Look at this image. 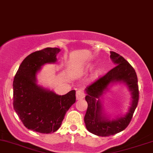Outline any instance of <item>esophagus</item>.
I'll list each match as a JSON object with an SVG mask.
<instances>
[{"mask_svg":"<svg viewBox=\"0 0 153 153\" xmlns=\"http://www.w3.org/2000/svg\"><path fill=\"white\" fill-rule=\"evenodd\" d=\"M85 94H84V92L82 90H78L76 91V98L77 99H82L85 97Z\"/></svg>","mask_w":153,"mask_h":153,"instance_id":"esophagus-1","label":"esophagus"}]
</instances>
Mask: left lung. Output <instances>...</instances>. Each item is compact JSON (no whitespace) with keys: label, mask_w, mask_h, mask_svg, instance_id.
I'll return each mask as SVG.
<instances>
[{"label":"left lung","mask_w":153,"mask_h":153,"mask_svg":"<svg viewBox=\"0 0 153 153\" xmlns=\"http://www.w3.org/2000/svg\"><path fill=\"white\" fill-rule=\"evenodd\" d=\"M110 54L116 66L85 88V101L88 103L84 117L85 127L91 133L101 137L116 134L128 127L137 106L140 96L137 76L133 67L117 52H110ZM114 82H123L127 84L132 93L133 102L127 115L110 121L102 117L99 97L107 86Z\"/></svg>","instance_id":"obj_1"}]
</instances>
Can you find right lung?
I'll use <instances>...</instances> for the list:
<instances>
[{"mask_svg":"<svg viewBox=\"0 0 153 153\" xmlns=\"http://www.w3.org/2000/svg\"><path fill=\"white\" fill-rule=\"evenodd\" d=\"M60 50L47 47L28 55L13 79V108L24 125L36 132H54L66 112L75 102V91L63 96L44 89L36 83V74L45 63L55 62Z\"/></svg>","mask_w":153,"mask_h":153,"instance_id":"1","label":"right lung"}]
</instances>
